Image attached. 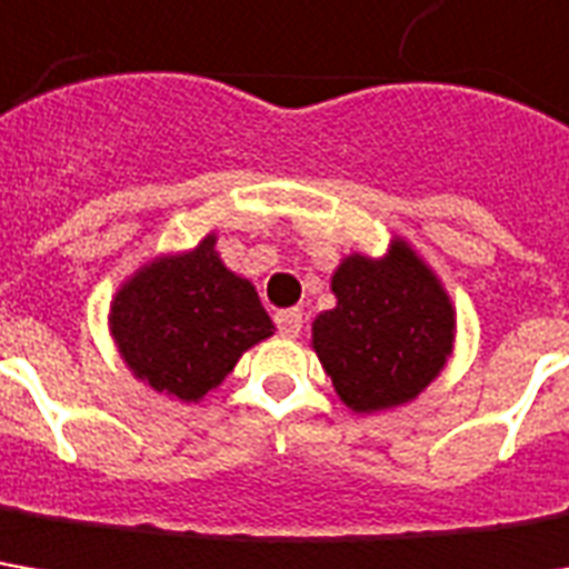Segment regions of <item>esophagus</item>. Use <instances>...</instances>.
Here are the masks:
<instances>
[{
	"label": "esophagus",
	"instance_id": "1",
	"mask_svg": "<svg viewBox=\"0 0 569 569\" xmlns=\"http://www.w3.org/2000/svg\"><path fill=\"white\" fill-rule=\"evenodd\" d=\"M276 326L281 331V338H297L303 329V312L300 310H278Z\"/></svg>",
	"mask_w": 569,
	"mask_h": 569
}]
</instances>
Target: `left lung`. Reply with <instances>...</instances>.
Returning <instances> with one entry per match:
<instances>
[{
    "label": "left lung",
    "mask_w": 569,
    "mask_h": 569,
    "mask_svg": "<svg viewBox=\"0 0 569 569\" xmlns=\"http://www.w3.org/2000/svg\"><path fill=\"white\" fill-rule=\"evenodd\" d=\"M331 293L335 307L312 319L310 347L347 410H395L441 376L457 310L410 240L391 234L382 257L347 253L331 272Z\"/></svg>",
    "instance_id": "8db88e82"
}]
</instances>
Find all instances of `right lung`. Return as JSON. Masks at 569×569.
Here are the masks:
<instances>
[{"instance_id": "obj_1", "label": "right lung", "mask_w": 569, "mask_h": 569, "mask_svg": "<svg viewBox=\"0 0 569 569\" xmlns=\"http://www.w3.org/2000/svg\"><path fill=\"white\" fill-rule=\"evenodd\" d=\"M216 243L209 231L190 250L147 259L109 303V335L133 379L181 403H200L276 335L253 281L231 272Z\"/></svg>"}]
</instances>
